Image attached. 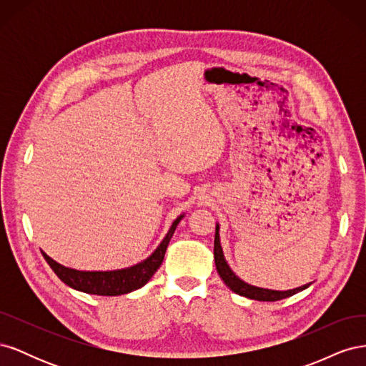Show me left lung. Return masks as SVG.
Segmentation results:
<instances>
[{"label": "left lung", "mask_w": 366, "mask_h": 366, "mask_svg": "<svg viewBox=\"0 0 366 366\" xmlns=\"http://www.w3.org/2000/svg\"><path fill=\"white\" fill-rule=\"evenodd\" d=\"M214 258H215V265H217V272L219 274V278L224 281V284L229 287V289L239 296L254 299V301H267V302L280 301V299L289 297L292 295H296L299 292L305 290L310 285V284H305L301 287H296V289H292V290H272V289H262V287L247 284L241 278H238V276L234 273V270L229 267V264L224 258L223 247H221V242H219V224L218 223L215 226Z\"/></svg>", "instance_id": "8db88e82"}]
</instances>
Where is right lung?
Listing matches in <instances>:
<instances>
[{"label":"right lung","instance_id":"right-lung-1","mask_svg":"<svg viewBox=\"0 0 366 366\" xmlns=\"http://www.w3.org/2000/svg\"><path fill=\"white\" fill-rule=\"evenodd\" d=\"M183 217L184 214L174 219L168 234L164 235L157 249L147 259L131 265V267L117 270H76L71 267H65V265L51 259L46 252H42V254L58 278L77 292L99 296L127 295L145 285L152 278V274L157 272L163 262L166 249H168L174 232Z\"/></svg>","mask_w":366,"mask_h":366}]
</instances>
